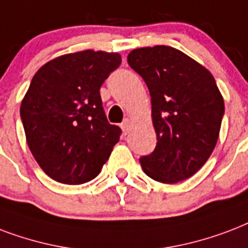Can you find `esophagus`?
<instances>
[{
  "label": "esophagus",
  "mask_w": 248,
  "mask_h": 248,
  "mask_svg": "<svg viewBox=\"0 0 248 248\" xmlns=\"http://www.w3.org/2000/svg\"><path fill=\"white\" fill-rule=\"evenodd\" d=\"M130 128V119H124V122L122 123V129L124 133H126Z\"/></svg>",
  "instance_id": "obj_1"
}]
</instances>
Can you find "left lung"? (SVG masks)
<instances>
[{
	"label": "left lung",
	"mask_w": 248,
	"mask_h": 248,
	"mask_svg": "<svg viewBox=\"0 0 248 248\" xmlns=\"http://www.w3.org/2000/svg\"><path fill=\"white\" fill-rule=\"evenodd\" d=\"M128 64L149 88L158 141L140 158L142 170L163 184L191 177L212 154L225 111L214 76L166 45L130 51Z\"/></svg>",
	"instance_id": "left-lung-1"
}]
</instances>
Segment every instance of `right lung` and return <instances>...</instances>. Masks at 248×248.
Listing matches in <instances>:
<instances>
[{
    "label": "right lung",
    "mask_w": 248,
    "mask_h": 248,
    "mask_svg": "<svg viewBox=\"0 0 248 248\" xmlns=\"http://www.w3.org/2000/svg\"><path fill=\"white\" fill-rule=\"evenodd\" d=\"M122 63L118 53L84 50L40 68L20 106L27 143L49 177L67 185L93 180L122 129L108 123L99 89Z\"/></svg>",
    "instance_id": "1"
}]
</instances>
